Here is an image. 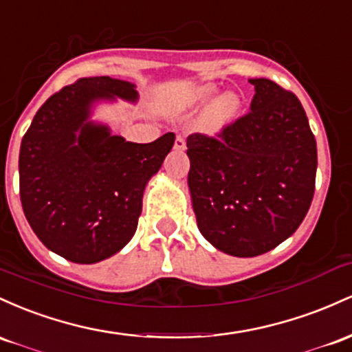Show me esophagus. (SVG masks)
<instances>
[{
	"label": "esophagus",
	"mask_w": 352,
	"mask_h": 352,
	"mask_svg": "<svg viewBox=\"0 0 352 352\" xmlns=\"http://www.w3.org/2000/svg\"><path fill=\"white\" fill-rule=\"evenodd\" d=\"M175 149L176 151H184V149H186V143H184V140L181 136H176Z\"/></svg>",
	"instance_id": "34e87169"
}]
</instances>
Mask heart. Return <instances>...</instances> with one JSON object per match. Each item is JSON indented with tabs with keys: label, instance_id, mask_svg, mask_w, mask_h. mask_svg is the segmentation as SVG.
I'll list each match as a JSON object with an SVG mask.
<instances>
[{
	"label": "heart",
	"instance_id": "heart-1",
	"mask_svg": "<svg viewBox=\"0 0 352 352\" xmlns=\"http://www.w3.org/2000/svg\"><path fill=\"white\" fill-rule=\"evenodd\" d=\"M221 88L214 82H204V85L195 86L184 94V106L189 109H197L206 107L201 113L197 126L204 134L214 136L234 123L239 118L241 108H243V98L238 93L226 91L219 94Z\"/></svg>",
	"mask_w": 352,
	"mask_h": 352
}]
</instances>
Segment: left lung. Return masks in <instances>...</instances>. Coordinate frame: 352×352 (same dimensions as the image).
I'll return each instance as SVG.
<instances>
[{
	"label": "left lung",
	"mask_w": 352,
	"mask_h": 352,
	"mask_svg": "<svg viewBox=\"0 0 352 352\" xmlns=\"http://www.w3.org/2000/svg\"><path fill=\"white\" fill-rule=\"evenodd\" d=\"M251 111L218 140L188 138V186L201 234L216 250L252 258L299 228L314 195L318 149L301 102L252 78Z\"/></svg>",
	"instance_id": "left-lung-1"
}]
</instances>
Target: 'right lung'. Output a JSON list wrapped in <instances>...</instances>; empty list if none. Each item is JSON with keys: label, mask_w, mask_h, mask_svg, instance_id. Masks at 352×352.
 <instances>
[{"label": "right lung", "mask_w": 352, "mask_h": 352, "mask_svg": "<svg viewBox=\"0 0 352 352\" xmlns=\"http://www.w3.org/2000/svg\"><path fill=\"white\" fill-rule=\"evenodd\" d=\"M138 98L129 81L81 78L38 109L23 138V211L39 241L71 263H100L131 241L146 184L175 144L173 133L131 143L93 120L100 102Z\"/></svg>", "instance_id": "add662e5"}]
</instances>
